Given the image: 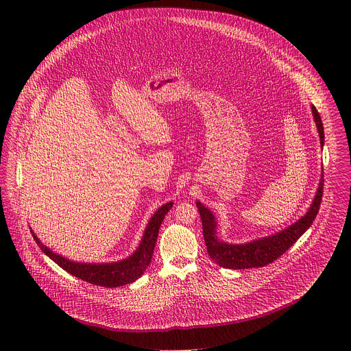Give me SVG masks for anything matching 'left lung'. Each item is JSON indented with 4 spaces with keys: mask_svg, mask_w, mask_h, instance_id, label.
I'll return each mask as SVG.
<instances>
[{
    "mask_svg": "<svg viewBox=\"0 0 351 351\" xmlns=\"http://www.w3.org/2000/svg\"><path fill=\"white\" fill-rule=\"evenodd\" d=\"M311 109H312L313 119L316 122L321 147H324L325 135H324L322 121L318 114L317 109L313 105L311 106ZM322 186H324V171L321 172L315 199L302 217L278 233L266 235L246 243H229V242L221 241L217 234V218L213 215V212L208 209L202 202L196 201V206L200 212L201 221H202V234H204V239H205L209 256L221 267L230 268V269L263 267L268 263L276 261L313 223L321 204Z\"/></svg>",
    "mask_w": 351,
    "mask_h": 351,
    "instance_id": "left-lung-1",
    "label": "left lung"
}]
</instances>
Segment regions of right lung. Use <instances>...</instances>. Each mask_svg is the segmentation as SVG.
<instances>
[{
    "mask_svg": "<svg viewBox=\"0 0 351 351\" xmlns=\"http://www.w3.org/2000/svg\"><path fill=\"white\" fill-rule=\"evenodd\" d=\"M173 202L169 201L163 204L152 216H151L146 229L143 232V235L141 238V242L134 251L132 255H129L125 259H121L117 262H106V263H85V262H77V261H71L66 256L50 250L46 245L40 242V239L36 237L30 229L33 234V238L40 250L43 251L51 261H53L58 266L67 271L68 274L85 280L88 283L96 284V285H102L108 288H116V287H122L126 284L133 283L138 280L145 269L149 267L152 252L155 249V243L158 239V233L160 223L163 218L166 217L168 210L172 208Z\"/></svg>",
    "mask_w": 351,
    "mask_h": 351,
    "instance_id": "add662e5",
    "label": "right lung"
}]
</instances>
